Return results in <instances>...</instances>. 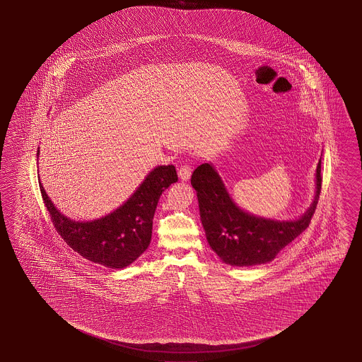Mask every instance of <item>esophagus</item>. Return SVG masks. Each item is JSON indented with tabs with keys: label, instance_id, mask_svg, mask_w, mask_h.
<instances>
[{
	"label": "esophagus",
	"instance_id": "esophagus-1",
	"mask_svg": "<svg viewBox=\"0 0 362 362\" xmlns=\"http://www.w3.org/2000/svg\"><path fill=\"white\" fill-rule=\"evenodd\" d=\"M178 177L182 181H187L191 177V165L184 163L178 168Z\"/></svg>",
	"mask_w": 362,
	"mask_h": 362
}]
</instances>
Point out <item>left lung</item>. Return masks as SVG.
<instances>
[{"label":"left lung","mask_w":362,"mask_h":362,"mask_svg":"<svg viewBox=\"0 0 362 362\" xmlns=\"http://www.w3.org/2000/svg\"><path fill=\"white\" fill-rule=\"evenodd\" d=\"M322 160L316 168V194L309 211L297 221L279 222L257 218L237 206L209 163L191 176L197 190L200 218L206 240L224 263L249 267L272 262L284 246L309 227L322 192Z\"/></svg>","instance_id":"obj_1"}]
</instances>
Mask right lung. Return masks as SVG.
Segmentation results:
<instances>
[{"label":"right lung","mask_w":362,"mask_h":362,"mask_svg":"<svg viewBox=\"0 0 362 362\" xmlns=\"http://www.w3.org/2000/svg\"><path fill=\"white\" fill-rule=\"evenodd\" d=\"M176 181L175 165H158L119 209L92 222H75L65 217L56 209L42 184L40 189L53 227L74 251L94 263L121 269L148 249L158 199Z\"/></svg>","instance_id":"right-lung-1"}]
</instances>
